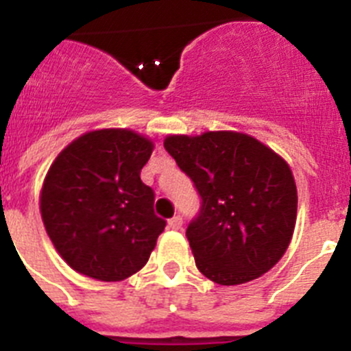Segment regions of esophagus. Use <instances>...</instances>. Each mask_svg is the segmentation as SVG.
<instances>
[{
	"label": "esophagus",
	"mask_w": 351,
	"mask_h": 351,
	"mask_svg": "<svg viewBox=\"0 0 351 351\" xmlns=\"http://www.w3.org/2000/svg\"><path fill=\"white\" fill-rule=\"evenodd\" d=\"M169 226L172 228V230H181V226H182L181 216H173L172 219H169Z\"/></svg>",
	"instance_id": "obj_1"
}]
</instances>
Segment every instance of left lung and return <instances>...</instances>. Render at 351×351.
<instances>
[{
    "mask_svg": "<svg viewBox=\"0 0 351 351\" xmlns=\"http://www.w3.org/2000/svg\"><path fill=\"white\" fill-rule=\"evenodd\" d=\"M163 145L202 197L186 230L198 271L225 287L271 271L297 219V186L287 161L239 132L169 135Z\"/></svg>",
    "mask_w": 351,
    "mask_h": 351,
    "instance_id": "left-lung-1",
    "label": "left lung"
}]
</instances>
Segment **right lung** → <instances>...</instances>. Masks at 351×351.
Returning a JSON list of instances; mask_svg holds the SVG:
<instances>
[{"mask_svg": "<svg viewBox=\"0 0 351 351\" xmlns=\"http://www.w3.org/2000/svg\"><path fill=\"white\" fill-rule=\"evenodd\" d=\"M151 138L126 128L84 133L52 161L40 213L61 258L79 274L123 281L141 271L165 230L141 181Z\"/></svg>", "mask_w": 351, "mask_h": 351, "instance_id": "obj_1", "label": "right lung"}]
</instances>
